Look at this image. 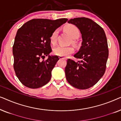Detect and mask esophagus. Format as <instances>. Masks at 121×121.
<instances>
[{"instance_id":"34e87169","label":"esophagus","mask_w":121,"mask_h":121,"mask_svg":"<svg viewBox=\"0 0 121 121\" xmlns=\"http://www.w3.org/2000/svg\"><path fill=\"white\" fill-rule=\"evenodd\" d=\"M59 59H66V57H64L63 56H59Z\"/></svg>"}]
</instances>
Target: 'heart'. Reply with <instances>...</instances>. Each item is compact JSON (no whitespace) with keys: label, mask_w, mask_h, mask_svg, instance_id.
<instances>
[{"label":"heart","mask_w":121,"mask_h":121,"mask_svg":"<svg viewBox=\"0 0 121 121\" xmlns=\"http://www.w3.org/2000/svg\"><path fill=\"white\" fill-rule=\"evenodd\" d=\"M66 32L73 39H77L80 36V31L78 28L73 25H68L64 27ZM59 30L56 29L51 34L50 39L52 43H56L57 42V36L58 34ZM74 42L75 41H73ZM74 51L73 47L72 46H58L53 49V53L55 55L59 56H67L72 54Z\"/></svg>","instance_id":"b5f03b06"}]
</instances>
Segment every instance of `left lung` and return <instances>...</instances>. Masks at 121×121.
<instances>
[{
	"mask_svg": "<svg viewBox=\"0 0 121 121\" xmlns=\"http://www.w3.org/2000/svg\"><path fill=\"white\" fill-rule=\"evenodd\" d=\"M68 22L75 25L80 30L82 42L79 52L74 56L81 60H67L66 79L75 88L89 89L105 74L108 57L106 36L103 29L88 18H74Z\"/></svg>",
	"mask_w": 121,
	"mask_h": 121,
	"instance_id": "obj_1",
	"label": "left lung"
}]
</instances>
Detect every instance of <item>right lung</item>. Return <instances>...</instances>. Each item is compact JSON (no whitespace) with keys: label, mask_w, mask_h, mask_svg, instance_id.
<instances>
[{"label":"right lung","mask_w":121,"mask_h":121,"mask_svg":"<svg viewBox=\"0 0 121 121\" xmlns=\"http://www.w3.org/2000/svg\"><path fill=\"white\" fill-rule=\"evenodd\" d=\"M68 21L35 19L24 24L16 33L13 53L16 77L25 86L39 88L49 82L51 72L59 58L50 56V37L54 30ZM49 58L44 60L45 56Z\"/></svg>","instance_id":"add662e5"}]
</instances>
